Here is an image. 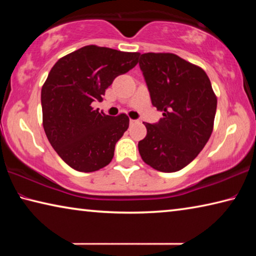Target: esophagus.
Returning a JSON list of instances; mask_svg holds the SVG:
<instances>
[{
  "mask_svg": "<svg viewBox=\"0 0 256 256\" xmlns=\"http://www.w3.org/2000/svg\"><path fill=\"white\" fill-rule=\"evenodd\" d=\"M138 122V120H130V124H131V125H133V124H136Z\"/></svg>",
  "mask_w": 256,
  "mask_h": 256,
  "instance_id": "34e87169",
  "label": "esophagus"
}]
</instances>
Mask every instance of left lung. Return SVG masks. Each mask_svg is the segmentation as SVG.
Here are the masks:
<instances>
[{
  "label": "left lung",
  "mask_w": 256,
  "mask_h": 256,
  "mask_svg": "<svg viewBox=\"0 0 256 256\" xmlns=\"http://www.w3.org/2000/svg\"><path fill=\"white\" fill-rule=\"evenodd\" d=\"M138 66L151 102L162 112L158 123H144L138 142L142 160L154 170L174 172L196 159L214 130L216 97L206 73L172 53H146Z\"/></svg>",
  "instance_id": "obj_1"
}]
</instances>
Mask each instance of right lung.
I'll return each instance as SVG.
<instances>
[{
  "mask_svg": "<svg viewBox=\"0 0 256 256\" xmlns=\"http://www.w3.org/2000/svg\"><path fill=\"white\" fill-rule=\"evenodd\" d=\"M138 56L89 45L52 68L42 88V125L52 146L73 170L96 172L112 162L130 120L99 112L92 102L102 100L115 78L136 66Z\"/></svg>",
  "mask_w": 256,
  "mask_h": 256,
  "instance_id": "right-lung-1",
  "label": "right lung"
}]
</instances>
